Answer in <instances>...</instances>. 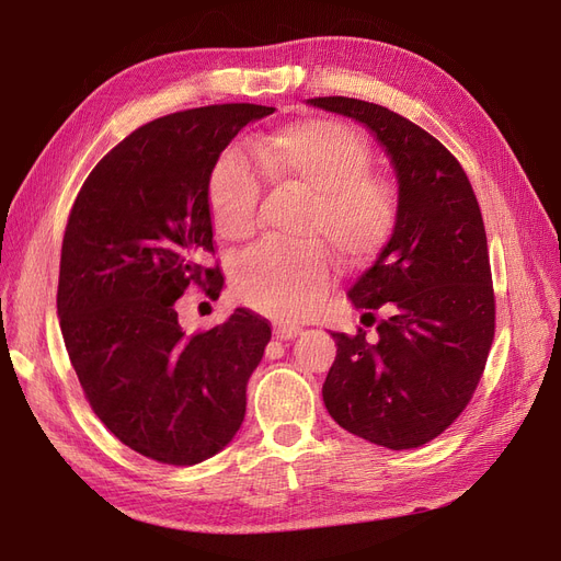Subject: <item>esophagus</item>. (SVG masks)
<instances>
[{
    "instance_id": "obj_1",
    "label": "esophagus",
    "mask_w": 561,
    "mask_h": 561,
    "mask_svg": "<svg viewBox=\"0 0 561 561\" xmlns=\"http://www.w3.org/2000/svg\"><path fill=\"white\" fill-rule=\"evenodd\" d=\"M302 330L296 325V322H275V336L277 339H293L298 336Z\"/></svg>"
}]
</instances>
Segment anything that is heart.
<instances>
[{"instance_id": "1", "label": "heart", "mask_w": 561, "mask_h": 561, "mask_svg": "<svg viewBox=\"0 0 561 561\" xmlns=\"http://www.w3.org/2000/svg\"><path fill=\"white\" fill-rule=\"evenodd\" d=\"M261 180L307 195L296 243L259 245L236 261L231 286L248 307L275 318H302L332 282L328 250L352 263L377 254L396 227L398 197L385 176L370 174L366 140L330 117H302L263 131L250 142ZM248 161L227 152L206 180L211 222L225 241H245L256 227L259 178Z\"/></svg>"}]
</instances>
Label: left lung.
Returning a JSON list of instances; mask_svg holds the SVG:
<instances>
[{
  "label": "left lung",
  "instance_id": "8db88e82",
  "mask_svg": "<svg viewBox=\"0 0 561 561\" xmlns=\"http://www.w3.org/2000/svg\"><path fill=\"white\" fill-rule=\"evenodd\" d=\"M309 104L362 123L385 145L398 176V218L350 300L377 322L375 341L334 332L336 359L322 385L330 416L391 450L419 448L448 430L473 398L495 332L486 231L461 163L407 117L352 98ZM386 318L377 321L374 309Z\"/></svg>",
  "mask_w": 561,
  "mask_h": 561
}]
</instances>
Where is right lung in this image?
Returning <instances> with one entry per match:
<instances>
[{"mask_svg":"<svg viewBox=\"0 0 561 561\" xmlns=\"http://www.w3.org/2000/svg\"><path fill=\"white\" fill-rule=\"evenodd\" d=\"M273 106L211 104L131 131L91 170L64 233L56 309L95 416L147 459L193 466L245 419V387L271 322L236 309L186 334L174 302L191 286L218 298L222 275L206 180L220 152Z\"/></svg>","mask_w":561,"mask_h":561,"instance_id":"add662e5","label":"right lung"}]
</instances>
